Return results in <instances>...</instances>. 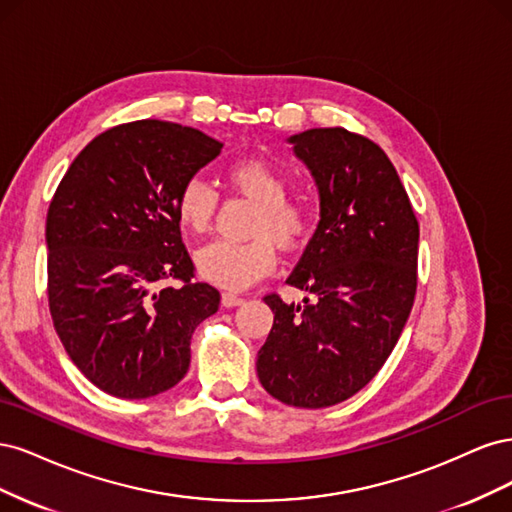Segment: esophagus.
<instances>
[{
    "mask_svg": "<svg viewBox=\"0 0 512 512\" xmlns=\"http://www.w3.org/2000/svg\"><path fill=\"white\" fill-rule=\"evenodd\" d=\"M245 299L237 297V294H230V292H224L222 294V305L224 307H237V305H243Z\"/></svg>",
    "mask_w": 512,
    "mask_h": 512,
    "instance_id": "obj_1",
    "label": "esophagus"
}]
</instances>
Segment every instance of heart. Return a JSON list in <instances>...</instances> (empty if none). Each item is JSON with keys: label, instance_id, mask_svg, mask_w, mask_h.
Here are the masks:
<instances>
[{"label": "heart", "instance_id": "1", "mask_svg": "<svg viewBox=\"0 0 512 512\" xmlns=\"http://www.w3.org/2000/svg\"><path fill=\"white\" fill-rule=\"evenodd\" d=\"M228 188L250 200L254 213L250 220V241H213L194 254V267L205 282L226 290H243L275 267V247L294 250L309 232V211L303 203L286 198L288 181L271 164L260 160H241L226 168ZM218 196L203 179H190L181 185L175 198L179 224L203 235L211 228Z\"/></svg>", "mask_w": 512, "mask_h": 512}]
</instances>
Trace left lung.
I'll return each instance as SVG.
<instances>
[{
	"instance_id": "8db88e82",
	"label": "left lung",
	"mask_w": 512,
	"mask_h": 512,
	"mask_svg": "<svg viewBox=\"0 0 512 512\" xmlns=\"http://www.w3.org/2000/svg\"><path fill=\"white\" fill-rule=\"evenodd\" d=\"M314 177L320 220L286 284L303 305L265 297L273 327L258 350L265 391L294 408L342 404L374 378L416 294L418 222L386 153L344 128L288 136Z\"/></svg>"
}]
</instances>
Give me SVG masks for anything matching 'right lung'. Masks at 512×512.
<instances>
[{
	"instance_id": "1",
	"label": "right lung",
	"mask_w": 512,
	"mask_h": 512,
	"mask_svg": "<svg viewBox=\"0 0 512 512\" xmlns=\"http://www.w3.org/2000/svg\"><path fill=\"white\" fill-rule=\"evenodd\" d=\"M222 147L179 123H123L74 158L51 200L44 237L55 331L108 395L173 389L188 374L194 329L218 312L220 292L192 282L175 198Z\"/></svg>"
}]
</instances>
